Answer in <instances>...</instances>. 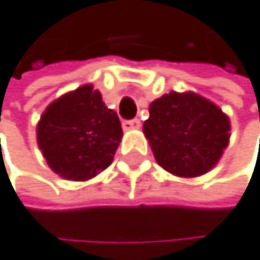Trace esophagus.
<instances>
[{
	"label": "esophagus",
	"instance_id": "34e87169",
	"mask_svg": "<svg viewBox=\"0 0 260 260\" xmlns=\"http://www.w3.org/2000/svg\"><path fill=\"white\" fill-rule=\"evenodd\" d=\"M122 127L125 130H132V128H140L141 127V122L140 119H130V120H123Z\"/></svg>",
	"mask_w": 260,
	"mask_h": 260
}]
</instances>
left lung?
<instances>
[{
  "instance_id": "obj_1",
  "label": "left lung",
  "mask_w": 260,
  "mask_h": 260,
  "mask_svg": "<svg viewBox=\"0 0 260 260\" xmlns=\"http://www.w3.org/2000/svg\"><path fill=\"white\" fill-rule=\"evenodd\" d=\"M143 132L158 165L176 176L193 178L221 158L229 144L231 122L197 93L170 92L151 103Z\"/></svg>"
}]
</instances>
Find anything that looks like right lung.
<instances>
[{"instance_id":"obj_1","label":"right lung","mask_w":260,"mask_h":260,"mask_svg":"<svg viewBox=\"0 0 260 260\" xmlns=\"http://www.w3.org/2000/svg\"><path fill=\"white\" fill-rule=\"evenodd\" d=\"M122 138L117 114L92 85L50 103L38 123V144L49 167L71 181H85L106 170Z\"/></svg>"}]
</instances>
